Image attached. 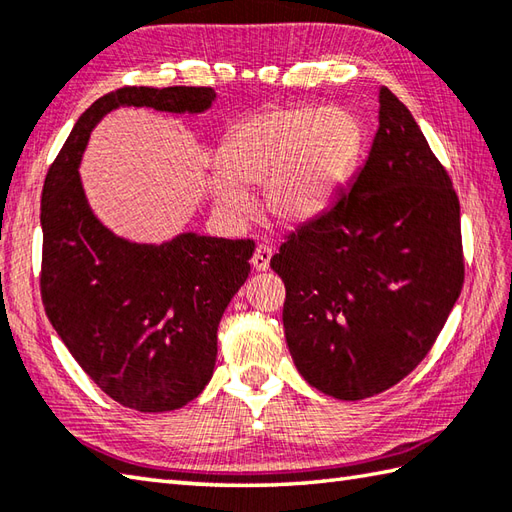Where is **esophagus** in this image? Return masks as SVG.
I'll return each instance as SVG.
<instances>
[{"label": "esophagus", "instance_id": "obj_1", "mask_svg": "<svg viewBox=\"0 0 512 512\" xmlns=\"http://www.w3.org/2000/svg\"><path fill=\"white\" fill-rule=\"evenodd\" d=\"M270 257H273V248L268 244H259L253 257H250V264H253V268L259 270V273H264V270L270 268Z\"/></svg>", "mask_w": 512, "mask_h": 512}]
</instances>
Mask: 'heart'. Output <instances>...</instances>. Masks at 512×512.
<instances>
[{
	"label": "heart",
	"mask_w": 512,
	"mask_h": 512,
	"mask_svg": "<svg viewBox=\"0 0 512 512\" xmlns=\"http://www.w3.org/2000/svg\"><path fill=\"white\" fill-rule=\"evenodd\" d=\"M365 127L345 107H270L239 121L217 151L211 202L228 222L250 213L246 189L281 226L319 220L341 198L365 154Z\"/></svg>",
	"instance_id": "heart-1"
}]
</instances>
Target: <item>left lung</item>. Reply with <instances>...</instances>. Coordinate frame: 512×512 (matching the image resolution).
<instances>
[{"instance_id":"obj_1","label":"left lung","mask_w":512,"mask_h":512,"mask_svg":"<svg viewBox=\"0 0 512 512\" xmlns=\"http://www.w3.org/2000/svg\"><path fill=\"white\" fill-rule=\"evenodd\" d=\"M365 165L270 268L284 279V330L306 383L363 400L416 367L460 297V202L396 94L380 88Z\"/></svg>"}]
</instances>
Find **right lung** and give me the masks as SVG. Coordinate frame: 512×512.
Segmentation results:
<instances>
[{
    "label": "right lung",
    "instance_id": "1",
    "mask_svg": "<svg viewBox=\"0 0 512 512\" xmlns=\"http://www.w3.org/2000/svg\"><path fill=\"white\" fill-rule=\"evenodd\" d=\"M213 88H121L85 110L41 193V299L74 361L123 407L173 411L215 369L217 325L250 273L255 244L193 231L160 244L116 235L94 215L81 180L92 129L118 107L211 110Z\"/></svg>",
    "mask_w": 512,
    "mask_h": 512
}]
</instances>
